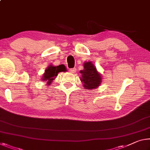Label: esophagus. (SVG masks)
Wrapping results in <instances>:
<instances>
[{
	"instance_id": "1",
	"label": "esophagus",
	"mask_w": 150,
	"mask_h": 150,
	"mask_svg": "<svg viewBox=\"0 0 150 150\" xmlns=\"http://www.w3.org/2000/svg\"><path fill=\"white\" fill-rule=\"evenodd\" d=\"M76 69H76V68H72V69H70L69 71H70L71 73H75L76 72V71H77Z\"/></svg>"
}]
</instances>
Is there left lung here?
Masks as SVG:
<instances>
[{"label": "left lung", "mask_w": 150, "mask_h": 150, "mask_svg": "<svg viewBox=\"0 0 150 150\" xmlns=\"http://www.w3.org/2000/svg\"><path fill=\"white\" fill-rule=\"evenodd\" d=\"M81 81L83 83V87L86 89H93L99 87L101 82V77L97 73L96 68L91 62L84 63V69L81 71Z\"/></svg>", "instance_id": "8db88e82"}]
</instances>
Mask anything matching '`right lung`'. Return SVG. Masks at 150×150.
Returning a JSON list of instances; mask_svg holds the SVG:
<instances>
[{"mask_svg":"<svg viewBox=\"0 0 150 150\" xmlns=\"http://www.w3.org/2000/svg\"><path fill=\"white\" fill-rule=\"evenodd\" d=\"M62 71H66V69L65 65H61L57 67L50 65L47 69L45 70V72L42 76V80L46 81L47 84L50 85L51 82L57 76L58 73L62 72Z\"/></svg>","mask_w":150,"mask_h":150,"instance_id":"add662e5","label":"right lung"}]
</instances>
